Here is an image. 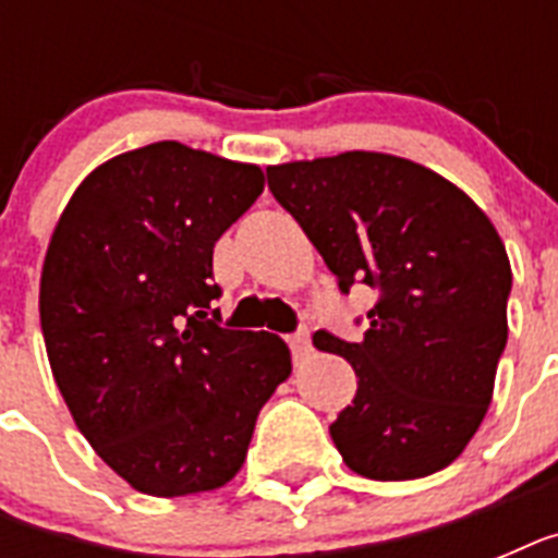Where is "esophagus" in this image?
<instances>
[{
  "mask_svg": "<svg viewBox=\"0 0 558 558\" xmlns=\"http://www.w3.org/2000/svg\"><path fill=\"white\" fill-rule=\"evenodd\" d=\"M289 348H292L295 359H304L306 353H310V332H306V330L295 332V336L289 339Z\"/></svg>",
  "mask_w": 558,
  "mask_h": 558,
  "instance_id": "34e87169",
  "label": "esophagus"
}]
</instances>
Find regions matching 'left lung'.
<instances>
[{
    "instance_id": "obj_1",
    "label": "left lung",
    "mask_w": 558,
    "mask_h": 558,
    "mask_svg": "<svg viewBox=\"0 0 558 558\" xmlns=\"http://www.w3.org/2000/svg\"><path fill=\"white\" fill-rule=\"evenodd\" d=\"M266 177L341 292H379L362 341L313 336L359 376L330 425L341 460L371 481L446 469L484 423L510 332L512 269L493 219L449 179L390 153L287 161Z\"/></svg>"
}]
</instances>
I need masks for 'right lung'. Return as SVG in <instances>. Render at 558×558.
Here are the masks:
<instances>
[{
	"label": "right lung",
	"mask_w": 558,
	"mask_h": 558,
	"mask_svg": "<svg viewBox=\"0 0 558 558\" xmlns=\"http://www.w3.org/2000/svg\"><path fill=\"white\" fill-rule=\"evenodd\" d=\"M260 193L257 165L156 142L98 165L57 219L48 365L92 449L144 495L226 486L292 373L283 339L210 322L214 245Z\"/></svg>",
	"instance_id": "right-lung-1"
}]
</instances>
